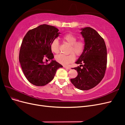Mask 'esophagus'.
<instances>
[{"label":"esophagus","instance_id":"esophagus-1","mask_svg":"<svg viewBox=\"0 0 125 125\" xmlns=\"http://www.w3.org/2000/svg\"><path fill=\"white\" fill-rule=\"evenodd\" d=\"M63 68H65L68 69V70H70V68L68 67H67V66H63Z\"/></svg>","mask_w":125,"mask_h":125}]
</instances>
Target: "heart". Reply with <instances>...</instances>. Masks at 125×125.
Returning <instances> with one entry per match:
<instances>
[{
	"label": "heart",
	"mask_w": 125,
	"mask_h": 125,
	"mask_svg": "<svg viewBox=\"0 0 125 125\" xmlns=\"http://www.w3.org/2000/svg\"><path fill=\"white\" fill-rule=\"evenodd\" d=\"M63 40L66 43L70 45L69 52L71 54L65 55L63 54H59L55 56L56 62L62 65L67 66L69 63L73 62L75 60V55L80 56L84 51L85 47L84 42L82 40L77 41V37L73 33H68L63 36ZM51 49L52 52L54 53H58L59 51V43L58 39H55L52 41L51 43ZM73 52V53H72Z\"/></svg>",
	"instance_id": "1"
}]
</instances>
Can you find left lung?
<instances>
[{
    "instance_id": "1",
    "label": "left lung",
    "mask_w": 125,
    "mask_h": 125,
    "mask_svg": "<svg viewBox=\"0 0 125 125\" xmlns=\"http://www.w3.org/2000/svg\"><path fill=\"white\" fill-rule=\"evenodd\" d=\"M81 30L85 47L75 63H83V65L74 68L78 74L70 81L77 89L88 90L97 85L104 77L107 65V50L103 39L95 30L86 27ZM81 65L83 68H81Z\"/></svg>"
}]
</instances>
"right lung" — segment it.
<instances>
[{"instance_id": "1", "label": "right lung", "mask_w": 125, "mask_h": 125, "mask_svg": "<svg viewBox=\"0 0 125 125\" xmlns=\"http://www.w3.org/2000/svg\"><path fill=\"white\" fill-rule=\"evenodd\" d=\"M54 26L42 24L26 34L21 44L19 62L28 80L36 86H44L54 79L56 71L62 67L54 58L51 49L52 41L60 34ZM46 56L51 62L45 64Z\"/></svg>"}]
</instances>
